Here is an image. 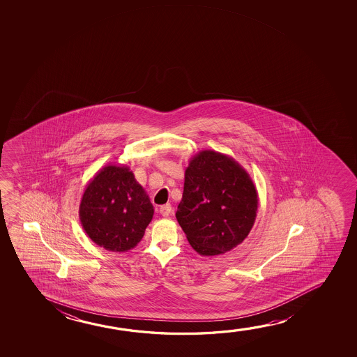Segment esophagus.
Segmentation results:
<instances>
[{
    "label": "esophagus",
    "mask_w": 357,
    "mask_h": 357,
    "mask_svg": "<svg viewBox=\"0 0 357 357\" xmlns=\"http://www.w3.org/2000/svg\"><path fill=\"white\" fill-rule=\"evenodd\" d=\"M172 212V206L169 204H166V205L161 206L160 207V213H161L163 217H168V215H171Z\"/></svg>",
    "instance_id": "1"
}]
</instances>
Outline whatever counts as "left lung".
I'll return each instance as SVG.
<instances>
[{
  "instance_id": "obj_1",
  "label": "left lung",
  "mask_w": 357,
  "mask_h": 357,
  "mask_svg": "<svg viewBox=\"0 0 357 357\" xmlns=\"http://www.w3.org/2000/svg\"><path fill=\"white\" fill-rule=\"evenodd\" d=\"M257 208L254 181L233 157L213 150L191 157L176 217L197 254L217 256L241 244Z\"/></svg>"
}]
</instances>
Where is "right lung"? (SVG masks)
<instances>
[{
	"mask_svg": "<svg viewBox=\"0 0 357 357\" xmlns=\"http://www.w3.org/2000/svg\"><path fill=\"white\" fill-rule=\"evenodd\" d=\"M153 217V206L128 166L107 165L85 186L79 218L95 244L113 252L134 249Z\"/></svg>",
	"mask_w": 357,
	"mask_h": 357,
	"instance_id": "right-lung-1",
	"label": "right lung"
}]
</instances>
